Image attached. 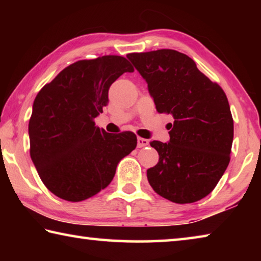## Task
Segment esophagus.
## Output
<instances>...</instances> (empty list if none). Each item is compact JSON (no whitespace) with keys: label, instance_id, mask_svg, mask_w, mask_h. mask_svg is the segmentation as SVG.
<instances>
[{"label":"esophagus","instance_id":"34e87169","mask_svg":"<svg viewBox=\"0 0 261 261\" xmlns=\"http://www.w3.org/2000/svg\"><path fill=\"white\" fill-rule=\"evenodd\" d=\"M148 144H149V141L145 138H141V137H138V139H137V146H138V148L147 146Z\"/></svg>","mask_w":261,"mask_h":261}]
</instances>
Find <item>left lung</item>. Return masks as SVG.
<instances>
[{
    "instance_id": "obj_1",
    "label": "left lung",
    "mask_w": 261,
    "mask_h": 261,
    "mask_svg": "<svg viewBox=\"0 0 261 261\" xmlns=\"http://www.w3.org/2000/svg\"><path fill=\"white\" fill-rule=\"evenodd\" d=\"M126 57L146 81L158 113L175 120L169 143H149L159 153V162L147 169L149 185L176 204L202 199L230 161L233 120L226 93L183 53L159 49Z\"/></svg>"
}]
</instances>
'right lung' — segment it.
I'll return each instance as SVG.
<instances>
[{"label":"right lung","mask_w":261,"mask_h":261,"mask_svg":"<svg viewBox=\"0 0 261 261\" xmlns=\"http://www.w3.org/2000/svg\"><path fill=\"white\" fill-rule=\"evenodd\" d=\"M134 71L123 56L81 60L35 96L29 122L31 159L42 183L61 199L95 196L112 182L121 159L136 148L134 132L112 135L94 122L108 105L110 85Z\"/></svg>","instance_id":"obj_1"}]
</instances>
